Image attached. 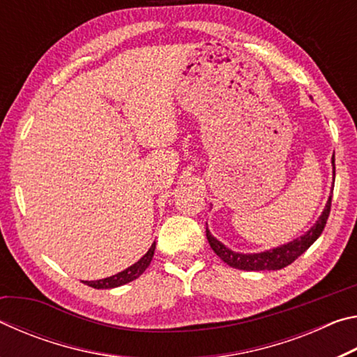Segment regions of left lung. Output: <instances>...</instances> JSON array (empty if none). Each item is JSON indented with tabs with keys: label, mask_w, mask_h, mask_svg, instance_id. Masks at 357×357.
<instances>
[{
	"label": "left lung",
	"mask_w": 357,
	"mask_h": 357,
	"mask_svg": "<svg viewBox=\"0 0 357 357\" xmlns=\"http://www.w3.org/2000/svg\"><path fill=\"white\" fill-rule=\"evenodd\" d=\"M332 168H334V174H335V159L332 155ZM331 202H332V195L329 197L328 203H326V208L323 209L321 215L318 217V220L315 225H313L309 231L305 234H302L298 239H293L291 243L283 244L275 247V249L271 250H264L259 253H239V252H233L231 249H228L227 245H223L220 241H217L213 234L209 233V229L206 227V238L209 241L211 249L215 252L217 257H220L228 266L236 269H243V271H277L285 268V266L291 264L296 258L301 257L309 247L315 243V241L319 238V234L323 233V229L326 227V222H328V217L331 213Z\"/></svg>",
	"instance_id": "1"
}]
</instances>
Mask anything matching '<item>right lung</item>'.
<instances>
[{"label": "right lung", "instance_id": "obj_1", "mask_svg": "<svg viewBox=\"0 0 357 357\" xmlns=\"http://www.w3.org/2000/svg\"><path fill=\"white\" fill-rule=\"evenodd\" d=\"M154 250H155V243H153V245L149 247V250L144 253V255L138 259L135 264L129 266L128 269L121 271V273L114 274L112 277H107V279H100V280H83V283H86L88 287H93V288H98V289H110V288H116L121 285H126V283H129L132 280H135L140 277L146 268L151 263V259L154 257Z\"/></svg>", "mask_w": 357, "mask_h": 357}]
</instances>
